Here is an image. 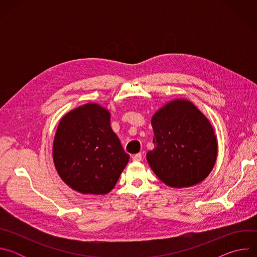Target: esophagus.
<instances>
[{
  "instance_id": "34e87169",
  "label": "esophagus",
  "mask_w": 257,
  "mask_h": 257,
  "mask_svg": "<svg viewBox=\"0 0 257 257\" xmlns=\"http://www.w3.org/2000/svg\"><path fill=\"white\" fill-rule=\"evenodd\" d=\"M132 160H133L134 162H140V161L142 160V155H141V154H136V155H134V156L132 157Z\"/></svg>"
}]
</instances>
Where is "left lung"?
Instances as JSON below:
<instances>
[{"mask_svg":"<svg viewBox=\"0 0 257 257\" xmlns=\"http://www.w3.org/2000/svg\"><path fill=\"white\" fill-rule=\"evenodd\" d=\"M152 126L156 146L146 160L163 183L186 188L209 175L217 157V140L211 123L192 101H169L154 114Z\"/></svg>","mask_w":257,"mask_h":257,"instance_id":"left-lung-1","label":"left lung"}]
</instances>
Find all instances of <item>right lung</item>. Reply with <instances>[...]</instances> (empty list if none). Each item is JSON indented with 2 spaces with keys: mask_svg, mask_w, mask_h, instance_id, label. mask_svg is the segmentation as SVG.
<instances>
[{
  "mask_svg": "<svg viewBox=\"0 0 257 257\" xmlns=\"http://www.w3.org/2000/svg\"><path fill=\"white\" fill-rule=\"evenodd\" d=\"M111 113L95 102L64 115L58 125L53 160L60 178L82 194L111 191L129 162V155L111 124Z\"/></svg>",
  "mask_w": 257,
  "mask_h": 257,
  "instance_id": "right-lung-1",
  "label": "right lung"
}]
</instances>
